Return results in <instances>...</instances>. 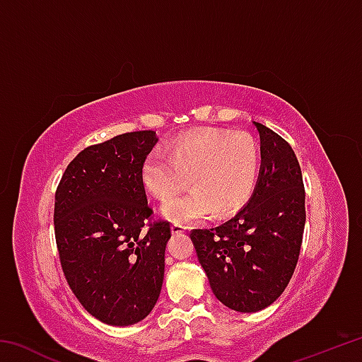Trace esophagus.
I'll return each instance as SVG.
<instances>
[{"label":"esophagus","mask_w":362,"mask_h":362,"mask_svg":"<svg viewBox=\"0 0 362 362\" xmlns=\"http://www.w3.org/2000/svg\"><path fill=\"white\" fill-rule=\"evenodd\" d=\"M187 231V226L185 225H180V223H174L173 225V233L174 235H182V233Z\"/></svg>","instance_id":"obj_1"}]
</instances>
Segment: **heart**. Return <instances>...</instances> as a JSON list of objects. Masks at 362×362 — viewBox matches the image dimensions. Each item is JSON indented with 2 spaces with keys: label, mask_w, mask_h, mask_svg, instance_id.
Returning a JSON list of instances; mask_svg holds the SVG:
<instances>
[{
  "label": "heart",
  "mask_w": 362,
  "mask_h": 362,
  "mask_svg": "<svg viewBox=\"0 0 362 362\" xmlns=\"http://www.w3.org/2000/svg\"><path fill=\"white\" fill-rule=\"evenodd\" d=\"M260 173V148L247 132L201 129L179 137L174 145L145 156L140 180L145 192L167 201L187 185L195 188L163 206V216L174 223H193L228 216L247 203Z\"/></svg>",
  "instance_id": "obj_1"
}]
</instances>
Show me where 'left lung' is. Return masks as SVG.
I'll return each instance as SVG.
<instances>
[{"label":"left lung","instance_id":"left-lung-1","mask_svg":"<svg viewBox=\"0 0 362 362\" xmlns=\"http://www.w3.org/2000/svg\"><path fill=\"white\" fill-rule=\"evenodd\" d=\"M254 124L262 163L252 196L228 222L189 235L214 296L240 313L267 308L284 292L305 228V188L296 153L276 132Z\"/></svg>","mask_w":362,"mask_h":362}]
</instances>
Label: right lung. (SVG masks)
I'll use <instances>...</instances> for the list:
<instances>
[{
  "mask_svg": "<svg viewBox=\"0 0 362 362\" xmlns=\"http://www.w3.org/2000/svg\"><path fill=\"white\" fill-rule=\"evenodd\" d=\"M155 131L116 136L84 148L56 192L60 265L79 303L110 326H132L155 308L164 279L169 222H153L140 180Z\"/></svg>",
  "mask_w": 362,
  "mask_h": 362,
  "instance_id": "add662e5",
  "label": "right lung"
}]
</instances>
